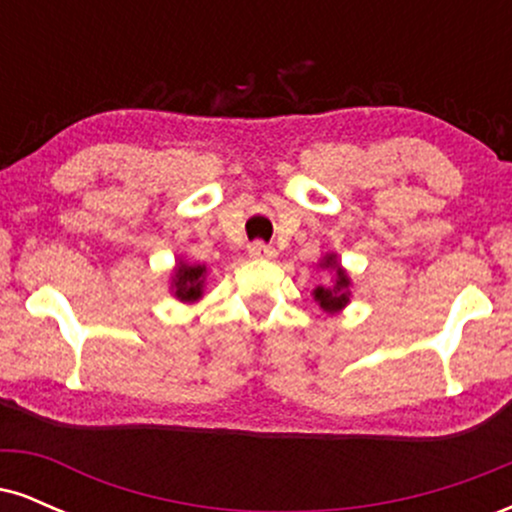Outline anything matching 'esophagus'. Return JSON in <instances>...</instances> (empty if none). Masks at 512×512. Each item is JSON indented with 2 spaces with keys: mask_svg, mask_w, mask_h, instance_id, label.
Returning a JSON list of instances; mask_svg holds the SVG:
<instances>
[{
  "mask_svg": "<svg viewBox=\"0 0 512 512\" xmlns=\"http://www.w3.org/2000/svg\"><path fill=\"white\" fill-rule=\"evenodd\" d=\"M248 252H250V257H255V260H272V257L276 255V250L272 248V245L262 243V240H255V243H250Z\"/></svg>",
  "mask_w": 512,
  "mask_h": 512,
  "instance_id": "1",
  "label": "esophagus"
}]
</instances>
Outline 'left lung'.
I'll list each match as a JSON object with an SVG mask.
<instances>
[{
	"label": "left lung",
	"mask_w": 512,
	"mask_h": 512,
	"mask_svg": "<svg viewBox=\"0 0 512 512\" xmlns=\"http://www.w3.org/2000/svg\"><path fill=\"white\" fill-rule=\"evenodd\" d=\"M322 267H334L337 269V284L332 286H317L315 289V301L320 303L322 310H327V313H337V310H342L346 303H349V276L344 274V269L339 267L337 262H334V257H325V262H322Z\"/></svg>",
	"instance_id": "1"
}]
</instances>
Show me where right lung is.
I'll return each mask as SVG.
<instances>
[{
	"label": "right lung",
	"mask_w": 512,
	"mask_h": 512,
	"mask_svg": "<svg viewBox=\"0 0 512 512\" xmlns=\"http://www.w3.org/2000/svg\"><path fill=\"white\" fill-rule=\"evenodd\" d=\"M204 272L207 267H190V264H178L175 269V296L180 301H197L202 296V284H204Z\"/></svg>",
	"instance_id": "add662e5"
}]
</instances>
